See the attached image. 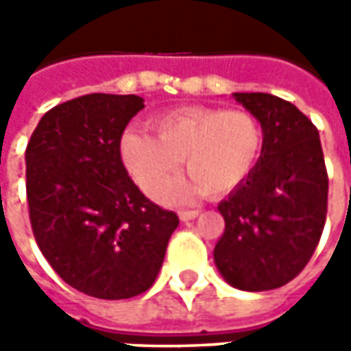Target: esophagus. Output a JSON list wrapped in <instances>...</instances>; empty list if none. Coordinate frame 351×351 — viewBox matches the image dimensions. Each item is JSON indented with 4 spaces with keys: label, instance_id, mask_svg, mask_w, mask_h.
I'll return each instance as SVG.
<instances>
[{
    "label": "esophagus",
    "instance_id": "obj_1",
    "mask_svg": "<svg viewBox=\"0 0 351 351\" xmlns=\"http://www.w3.org/2000/svg\"><path fill=\"white\" fill-rule=\"evenodd\" d=\"M195 217H199V210H180V219H182L183 223L193 221Z\"/></svg>",
    "mask_w": 351,
    "mask_h": 351
}]
</instances>
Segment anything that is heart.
<instances>
[{"label": "heart", "mask_w": 351, "mask_h": 351, "mask_svg": "<svg viewBox=\"0 0 351 351\" xmlns=\"http://www.w3.org/2000/svg\"><path fill=\"white\" fill-rule=\"evenodd\" d=\"M150 127L156 136L136 128L125 130L119 156L146 193L167 182L184 160L190 176L158 191L162 201L234 191L258 166L263 148L260 123L242 109L182 107L150 119Z\"/></svg>", "instance_id": "heart-1"}]
</instances>
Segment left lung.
Masks as SVG:
<instances>
[{
    "label": "left lung",
    "instance_id": "1",
    "mask_svg": "<svg viewBox=\"0 0 351 351\" xmlns=\"http://www.w3.org/2000/svg\"><path fill=\"white\" fill-rule=\"evenodd\" d=\"M263 132L258 166L219 203L224 234L215 263L236 289L269 291L289 283L317 248L328 205V176L317 127L269 93H232Z\"/></svg>",
    "mask_w": 351,
    "mask_h": 351
}]
</instances>
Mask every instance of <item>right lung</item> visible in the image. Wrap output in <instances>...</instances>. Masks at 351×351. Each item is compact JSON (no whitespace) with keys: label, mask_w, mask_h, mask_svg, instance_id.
Listing matches in <instances>:
<instances>
[{"label":"right lung","mask_w":351,"mask_h":351,"mask_svg":"<svg viewBox=\"0 0 351 351\" xmlns=\"http://www.w3.org/2000/svg\"><path fill=\"white\" fill-rule=\"evenodd\" d=\"M141 109L138 95L75 97L43 115L25 152L34 240L70 287L95 299L150 289L180 224L121 162V134Z\"/></svg>","instance_id":"right-lung-1"}]
</instances>
